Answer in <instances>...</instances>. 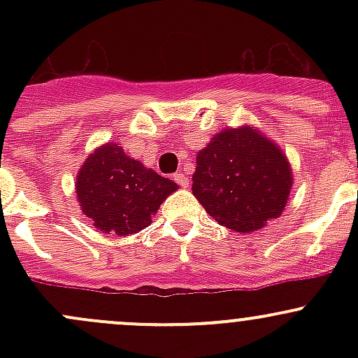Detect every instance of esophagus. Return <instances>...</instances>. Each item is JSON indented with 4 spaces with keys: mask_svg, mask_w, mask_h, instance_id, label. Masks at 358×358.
Returning <instances> with one entry per match:
<instances>
[{
    "mask_svg": "<svg viewBox=\"0 0 358 358\" xmlns=\"http://www.w3.org/2000/svg\"><path fill=\"white\" fill-rule=\"evenodd\" d=\"M173 178H175V182L178 183L180 187H183V189H187V187H189V176H187V175H183L182 171H180V173H176V175L173 176Z\"/></svg>",
    "mask_w": 358,
    "mask_h": 358,
    "instance_id": "obj_1",
    "label": "esophagus"
}]
</instances>
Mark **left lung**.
<instances>
[{"instance_id":"8db88e82","label":"left lung","mask_w":358,"mask_h":358,"mask_svg":"<svg viewBox=\"0 0 358 358\" xmlns=\"http://www.w3.org/2000/svg\"><path fill=\"white\" fill-rule=\"evenodd\" d=\"M192 194L220 225L258 230L284 211L292 185L286 156L251 126L223 129L197 154Z\"/></svg>"}]
</instances>
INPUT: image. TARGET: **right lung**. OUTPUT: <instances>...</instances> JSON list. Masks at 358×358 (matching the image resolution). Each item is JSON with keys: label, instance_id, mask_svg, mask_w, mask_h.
Instances as JSON below:
<instances>
[{"label": "right lung", "instance_id": "obj_1", "mask_svg": "<svg viewBox=\"0 0 358 358\" xmlns=\"http://www.w3.org/2000/svg\"><path fill=\"white\" fill-rule=\"evenodd\" d=\"M176 183L128 157L115 143L92 154L78 173L76 192L83 213L100 232L129 236L150 225Z\"/></svg>", "mask_w": 358, "mask_h": 358}]
</instances>
